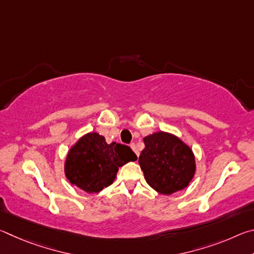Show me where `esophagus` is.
I'll return each mask as SVG.
<instances>
[{
	"instance_id": "34e87169",
	"label": "esophagus",
	"mask_w": 254,
	"mask_h": 254,
	"mask_svg": "<svg viewBox=\"0 0 254 254\" xmlns=\"http://www.w3.org/2000/svg\"><path fill=\"white\" fill-rule=\"evenodd\" d=\"M130 147L132 148V150H133V151H134V152H135V154H136V156H137V157H139V151H137V149H136V145H135V143H131V145H130Z\"/></svg>"
}]
</instances>
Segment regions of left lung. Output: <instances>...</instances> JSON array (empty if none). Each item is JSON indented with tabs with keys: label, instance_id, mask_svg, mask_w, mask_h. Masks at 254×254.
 <instances>
[{
	"label": "left lung",
	"instance_id": "1",
	"mask_svg": "<svg viewBox=\"0 0 254 254\" xmlns=\"http://www.w3.org/2000/svg\"><path fill=\"white\" fill-rule=\"evenodd\" d=\"M143 141L139 163L150 186L163 195L187 187L196 169L191 149L167 132H156Z\"/></svg>",
	"mask_w": 254,
	"mask_h": 254
}]
</instances>
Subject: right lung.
Returning a JSON list of instances; mask_svg holds the SVG:
<instances>
[{
  "label": "right lung",
  "instance_id": "add662e5",
  "mask_svg": "<svg viewBox=\"0 0 254 254\" xmlns=\"http://www.w3.org/2000/svg\"><path fill=\"white\" fill-rule=\"evenodd\" d=\"M136 159V154L127 145L109 144L104 136L88 133L68 152L65 174L72 185L92 194L113 183L119 167Z\"/></svg>",
  "mask_w": 254,
  "mask_h": 254
}]
</instances>
